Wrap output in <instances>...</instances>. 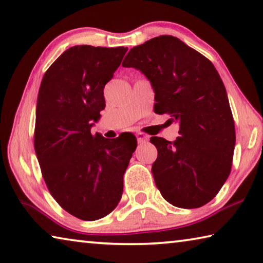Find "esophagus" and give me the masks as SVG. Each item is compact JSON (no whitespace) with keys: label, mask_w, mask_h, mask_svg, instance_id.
I'll list each match as a JSON object with an SVG mask.
<instances>
[{"label":"esophagus","mask_w":263,"mask_h":263,"mask_svg":"<svg viewBox=\"0 0 263 263\" xmlns=\"http://www.w3.org/2000/svg\"><path fill=\"white\" fill-rule=\"evenodd\" d=\"M137 139H138V143H145V141H147V139H148V136H146V135H144V133H141V132H139V133H137Z\"/></svg>","instance_id":"34e87169"}]
</instances>
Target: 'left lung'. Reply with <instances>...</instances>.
Segmentation results:
<instances>
[{
	"mask_svg": "<svg viewBox=\"0 0 263 263\" xmlns=\"http://www.w3.org/2000/svg\"><path fill=\"white\" fill-rule=\"evenodd\" d=\"M124 68L140 70L154 91V112L179 122L173 141L151 137L152 173L166 201L198 208L213 199L231 173L234 119L224 85L210 60L177 37L162 35L132 48Z\"/></svg>",
	"mask_w": 263,
	"mask_h": 263,
	"instance_id": "obj_1",
	"label": "left lung"
}]
</instances>
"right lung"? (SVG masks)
I'll return each mask as SVG.
<instances>
[{"label":"right lung","instance_id":"obj_1","mask_svg":"<svg viewBox=\"0 0 263 263\" xmlns=\"http://www.w3.org/2000/svg\"><path fill=\"white\" fill-rule=\"evenodd\" d=\"M127 48L74 45L44 73L36 105L34 145L50 193L63 210L93 221L111 213L123 194V177L137 139H114L91 127L105 109L104 86Z\"/></svg>","mask_w":263,"mask_h":263}]
</instances>
